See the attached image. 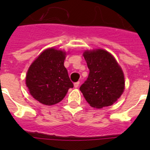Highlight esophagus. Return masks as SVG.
<instances>
[{
	"label": "esophagus",
	"instance_id": "1",
	"mask_svg": "<svg viewBox=\"0 0 150 150\" xmlns=\"http://www.w3.org/2000/svg\"><path fill=\"white\" fill-rule=\"evenodd\" d=\"M79 82H76V83H75L74 84V88H78V86H79Z\"/></svg>",
	"mask_w": 150,
	"mask_h": 150
}]
</instances>
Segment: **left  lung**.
Returning <instances> with one entry per match:
<instances>
[{
    "label": "left lung",
    "instance_id": "obj_1",
    "mask_svg": "<svg viewBox=\"0 0 150 150\" xmlns=\"http://www.w3.org/2000/svg\"><path fill=\"white\" fill-rule=\"evenodd\" d=\"M89 74L79 89L89 105L100 109L113 104L125 88L124 74L115 58L104 50H86Z\"/></svg>",
    "mask_w": 150,
    "mask_h": 150
}]
</instances>
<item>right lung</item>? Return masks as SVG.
Listing matches in <instances>:
<instances>
[{"label": "right lung", "mask_w": 150, "mask_h": 150, "mask_svg": "<svg viewBox=\"0 0 150 150\" xmlns=\"http://www.w3.org/2000/svg\"><path fill=\"white\" fill-rule=\"evenodd\" d=\"M66 52L50 48L41 52L28 70L25 83L34 99L45 105L58 104L74 87L64 65Z\"/></svg>", "instance_id": "1"}]
</instances>
